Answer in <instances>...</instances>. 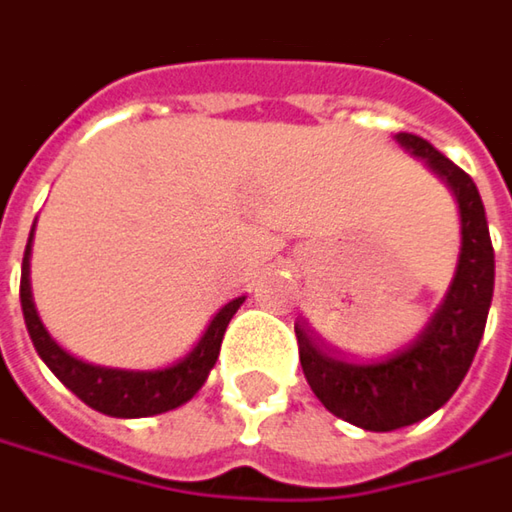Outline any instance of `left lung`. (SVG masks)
Here are the masks:
<instances>
[{"label": "left lung", "instance_id": "8db88e82", "mask_svg": "<svg viewBox=\"0 0 512 512\" xmlns=\"http://www.w3.org/2000/svg\"><path fill=\"white\" fill-rule=\"evenodd\" d=\"M397 141L423 159L458 202L461 252L435 316L406 347L371 362H350L321 350L307 327L295 321L298 356L313 394L330 414L365 432H394L420 423L458 391L484 336L496 284V255L475 182L426 138L397 133Z\"/></svg>", "mask_w": 512, "mask_h": 512}]
</instances>
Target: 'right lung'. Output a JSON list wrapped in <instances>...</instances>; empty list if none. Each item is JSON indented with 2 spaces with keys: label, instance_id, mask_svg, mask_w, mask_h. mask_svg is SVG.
Masks as SVG:
<instances>
[{
  "label": "right lung",
  "instance_id": "obj_1",
  "mask_svg": "<svg viewBox=\"0 0 512 512\" xmlns=\"http://www.w3.org/2000/svg\"><path fill=\"white\" fill-rule=\"evenodd\" d=\"M31 240H34V228H31V237L25 246L22 281H19V301H22L25 327H28V336L37 347L40 359L75 397H80L86 406L101 411L106 417H127L130 420V417H153V414H165V411L185 406L205 385V379H208L217 356H220L228 321L240 310L246 295L228 301L226 307L211 318V324L205 327L199 342L182 359L170 362L165 368L133 371V368L95 365V362H86V359H80L60 345L48 333L43 318L37 313L34 295H31Z\"/></svg>",
  "mask_w": 512,
  "mask_h": 512
}]
</instances>
